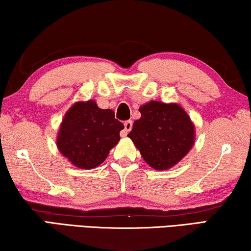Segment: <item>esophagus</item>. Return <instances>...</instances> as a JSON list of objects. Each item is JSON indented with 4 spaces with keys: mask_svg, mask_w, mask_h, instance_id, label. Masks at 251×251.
Listing matches in <instances>:
<instances>
[{
    "mask_svg": "<svg viewBox=\"0 0 251 251\" xmlns=\"http://www.w3.org/2000/svg\"><path fill=\"white\" fill-rule=\"evenodd\" d=\"M123 125H125V132L121 133V135H122V137H126V133L130 132L131 129H132V121L128 120V121H126L125 123H123Z\"/></svg>",
    "mask_w": 251,
    "mask_h": 251,
    "instance_id": "1",
    "label": "esophagus"
}]
</instances>
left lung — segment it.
Returning a JSON list of instances; mask_svg holds the SVG:
<instances>
[{"mask_svg": "<svg viewBox=\"0 0 251 251\" xmlns=\"http://www.w3.org/2000/svg\"><path fill=\"white\" fill-rule=\"evenodd\" d=\"M141 118L133 122L128 137L145 161L155 170L176 166L195 145V126L176 103L150 101L139 109Z\"/></svg>", "mask_w": 251, "mask_h": 251, "instance_id": "left-lung-1", "label": "left lung"}]
</instances>
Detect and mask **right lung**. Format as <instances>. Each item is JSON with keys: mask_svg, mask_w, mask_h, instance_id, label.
<instances>
[{"mask_svg": "<svg viewBox=\"0 0 251 251\" xmlns=\"http://www.w3.org/2000/svg\"><path fill=\"white\" fill-rule=\"evenodd\" d=\"M125 128L110 109L79 101L68 110L56 138L57 149L73 166L93 169L104 161Z\"/></svg>", "mask_w": 251, "mask_h": 251, "instance_id": "right-lung-1", "label": "right lung"}]
</instances>
